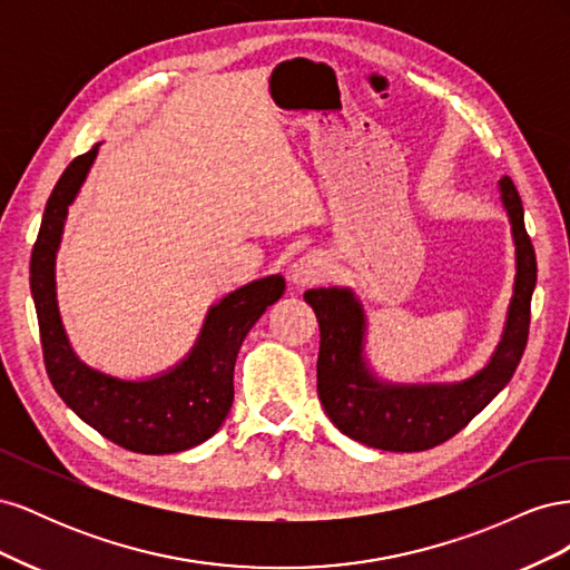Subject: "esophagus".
Masks as SVG:
<instances>
[{
	"label": "esophagus",
	"mask_w": 570,
	"mask_h": 570,
	"mask_svg": "<svg viewBox=\"0 0 570 570\" xmlns=\"http://www.w3.org/2000/svg\"><path fill=\"white\" fill-rule=\"evenodd\" d=\"M325 273H327L325 258L321 254H316V252H308V254L299 256L295 264H292L289 278H292V283H295V285L304 287V285H316L318 281H323Z\"/></svg>",
	"instance_id": "obj_1"
}]
</instances>
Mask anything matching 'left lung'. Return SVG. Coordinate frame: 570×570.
<instances>
[{
  "label": "left lung",
  "mask_w": 570,
  "mask_h": 570,
  "mask_svg": "<svg viewBox=\"0 0 570 570\" xmlns=\"http://www.w3.org/2000/svg\"><path fill=\"white\" fill-rule=\"evenodd\" d=\"M515 245V283L502 342L490 364L469 381L450 385H394L377 377L364 358L366 316L350 289L304 292L321 327L318 400L340 433L385 452H423L454 438L507 387L528 344L530 299L538 262L525 233L523 204L513 180H499Z\"/></svg>",
  "instance_id": "1"
}]
</instances>
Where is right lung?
Here are the masks:
<instances>
[{
	"label": "right lung",
	"instance_id": "add662e5",
	"mask_svg": "<svg viewBox=\"0 0 570 570\" xmlns=\"http://www.w3.org/2000/svg\"><path fill=\"white\" fill-rule=\"evenodd\" d=\"M80 154L47 199L38 243L30 256L45 368L57 394L99 435L137 454H176L209 440L233 406V373L239 347L271 304L285 292L283 275L254 281L209 308L202 333L178 366L149 381H120L90 368L68 344L57 306L55 262L68 206L97 157Z\"/></svg>",
	"mask_w": 570,
	"mask_h": 570
}]
</instances>
